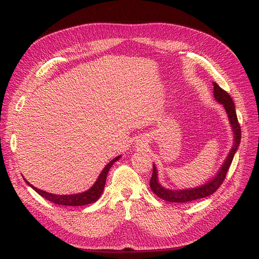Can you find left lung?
I'll return each mask as SVG.
<instances>
[{
  "label": "left lung",
  "instance_id": "1",
  "mask_svg": "<svg viewBox=\"0 0 259 259\" xmlns=\"http://www.w3.org/2000/svg\"><path fill=\"white\" fill-rule=\"evenodd\" d=\"M214 86V98L216 99L217 102H220L221 104L224 105L226 111L228 113L229 119L231 125H232L233 131H234V145L231 149V151L224 162L223 167L221 168L219 174H217L215 178L207 183L206 185H203L199 188H194V189H187V190H181V191H174V190H168L166 188H162L158 182H157V172L155 169V166L153 165V172L152 176L150 180V187L152 191L161 199L170 201V202H188V201H192L196 200L199 198L207 197L211 194H213L217 189H219L222 184L224 183L227 172L232 164V160L234 157V154L237 150V148L240 143L241 139V130H240V125L237 119L236 111H235V106L234 103L231 99L229 93L221 88L216 83H213Z\"/></svg>",
  "mask_w": 259,
  "mask_h": 259
}]
</instances>
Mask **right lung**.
Returning <instances> with one entry per match:
<instances>
[{"label": "right lung", "mask_w": 259, "mask_h": 259, "mask_svg": "<svg viewBox=\"0 0 259 259\" xmlns=\"http://www.w3.org/2000/svg\"><path fill=\"white\" fill-rule=\"evenodd\" d=\"M120 156L115 157L113 160H111L109 164L104 168L102 173L100 174L98 181L95 182V184L88 190L86 192L83 193H78V194H73V195H57V194H51L48 192L43 191V190L36 189L33 187L31 184H29L25 180V182L28 184L36 193H38L40 196H43L47 200L57 203V205H62V206H85L89 205V203H92L94 201H97L100 196L102 195L105 184H106V179H107V174L108 171L110 170L111 166L114 164V162L119 158Z\"/></svg>", "instance_id": "1"}]
</instances>
